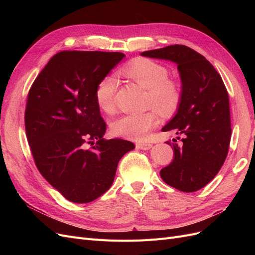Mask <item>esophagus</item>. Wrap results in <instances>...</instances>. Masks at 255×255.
I'll use <instances>...</instances> for the list:
<instances>
[{
	"instance_id": "esophagus-1",
	"label": "esophagus",
	"mask_w": 255,
	"mask_h": 255,
	"mask_svg": "<svg viewBox=\"0 0 255 255\" xmlns=\"http://www.w3.org/2000/svg\"><path fill=\"white\" fill-rule=\"evenodd\" d=\"M136 148L140 150H150L152 148V144L148 142H138L136 143Z\"/></svg>"
}]
</instances>
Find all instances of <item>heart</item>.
I'll return each mask as SVG.
<instances>
[{
    "label": "heart",
    "instance_id": "obj_1",
    "mask_svg": "<svg viewBox=\"0 0 255 255\" xmlns=\"http://www.w3.org/2000/svg\"><path fill=\"white\" fill-rule=\"evenodd\" d=\"M125 78L133 81L146 89V104L153 106L161 116L170 117L179 110L182 92L176 82L169 80L168 69L149 58H136L121 69ZM117 80L113 75H106L99 82L95 97L99 109L111 114L115 110V94ZM158 125L155 112L125 115L115 120L112 132L116 136L133 140H144L150 130Z\"/></svg>",
    "mask_w": 255,
    "mask_h": 255
}]
</instances>
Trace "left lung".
I'll return each mask as SVG.
<instances>
[{
    "instance_id": "1",
    "label": "left lung",
    "mask_w": 255,
    "mask_h": 255,
    "mask_svg": "<svg viewBox=\"0 0 255 255\" xmlns=\"http://www.w3.org/2000/svg\"><path fill=\"white\" fill-rule=\"evenodd\" d=\"M140 55L177 65L181 104L161 130H174L183 138L180 143L176 139L174 143L167 141L173 146L174 157L159 173L171 187L184 192L197 191L214 179L228 155L232 128L227 88L210 61L186 45H169Z\"/></svg>"
}]
</instances>
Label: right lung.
Segmentation results:
<instances>
[{
	"instance_id": "add662e5",
	"label": "right lung",
	"mask_w": 255,
	"mask_h": 255,
	"mask_svg": "<svg viewBox=\"0 0 255 255\" xmlns=\"http://www.w3.org/2000/svg\"><path fill=\"white\" fill-rule=\"evenodd\" d=\"M125 56L59 52L29 89L24 122L35 164L71 202L88 203L109 190L119 160L135 148L128 140L104 139L106 125L95 97L99 82Z\"/></svg>"
}]
</instances>
